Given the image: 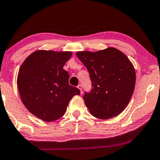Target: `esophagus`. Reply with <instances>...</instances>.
Segmentation results:
<instances>
[{
  "mask_svg": "<svg viewBox=\"0 0 160 160\" xmlns=\"http://www.w3.org/2000/svg\"><path fill=\"white\" fill-rule=\"evenodd\" d=\"M77 87H78V88L79 89V90H80L81 93H82V85H78V86H77Z\"/></svg>",
  "mask_w": 160,
  "mask_h": 160,
  "instance_id": "1",
  "label": "esophagus"
}]
</instances>
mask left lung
I'll list each match as a JSON object with an SVG mask.
<instances>
[{
	"label": "left lung",
	"instance_id": "1",
	"mask_svg": "<svg viewBox=\"0 0 160 160\" xmlns=\"http://www.w3.org/2000/svg\"><path fill=\"white\" fill-rule=\"evenodd\" d=\"M76 56L87 68L92 88L83 99L91 114L107 120L120 114L133 93L136 73L129 59L110 47L95 52L83 51Z\"/></svg>",
	"mask_w": 160,
	"mask_h": 160
}]
</instances>
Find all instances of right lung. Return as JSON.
Instances as JSON below:
<instances>
[{
    "mask_svg": "<svg viewBox=\"0 0 160 160\" xmlns=\"http://www.w3.org/2000/svg\"><path fill=\"white\" fill-rule=\"evenodd\" d=\"M71 52L38 50L20 66L18 87L23 104L30 113L46 122L54 121L66 113L78 88L68 84L69 75L63 66Z\"/></svg>",
    "mask_w": 160,
    "mask_h": 160,
    "instance_id": "right-lung-1",
    "label": "right lung"
}]
</instances>
